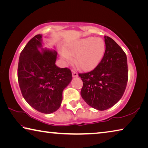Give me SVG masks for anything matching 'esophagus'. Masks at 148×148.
I'll use <instances>...</instances> for the list:
<instances>
[{"instance_id": "esophagus-1", "label": "esophagus", "mask_w": 148, "mask_h": 148, "mask_svg": "<svg viewBox=\"0 0 148 148\" xmlns=\"http://www.w3.org/2000/svg\"><path fill=\"white\" fill-rule=\"evenodd\" d=\"M72 77H77V76H78V74H77L76 72L72 71Z\"/></svg>"}]
</instances>
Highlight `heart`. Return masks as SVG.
Masks as SVG:
<instances>
[{"label": "heart", "mask_w": 148, "mask_h": 148, "mask_svg": "<svg viewBox=\"0 0 148 148\" xmlns=\"http://www.w3.org/2000/svg\"><path fill=\"white\" fill-rule=\"evenodd\" d=\"M106 45L103 39L86 37L70 42L65 50H62L61 56L67 62L73 61L76 57V63L84 71H91L101 62L104 55Z\"/></svg>", "instance_id": "b5f03b06"}]
</instances>
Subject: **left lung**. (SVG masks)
<instances>
[{
    "instance_id": "8db88e82",
    "label": "left lung",
    "mask_w": 148,
    "mask_h": 148,
    "mask_svg": "<svg viewBox=\"0 0 148 148\" xmlns=\"http://www.w3.org/2000/svg\"><path fill=\"white\" fill-rule=\"evenodd\" d=\"M106 50L93 71L79 74L83 82L81 96L93 108L105 110L118 102L128 81L127 56L113 39L104 36Z\"/></svg>"
}]
</instances>
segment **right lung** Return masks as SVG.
I'll list each match as a JSON object with an SVG mask.
<instances>
[{"label": "right lung", "mask_w": 148, "mask_h": 148, "mask_svg": "<svg viewBox=\"0 0 148 148\" xmlns=\"http://www.w3.org/2000/svg\"><path fill=\"white\" fill-rule=\"evenodd\" d=\"M57 57L56 50L42 47L41 34L34 36L19 56L17 79L22 95L41 113L51 114L59 108L62 91L72 79L71 70L56 66Z\"/></svg>", "instance_id": "obj_1"}]
</instances>
